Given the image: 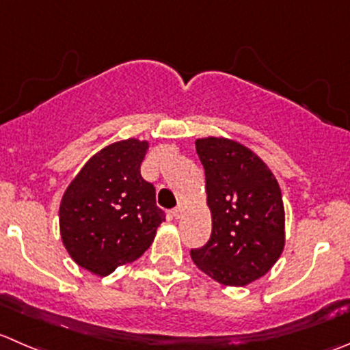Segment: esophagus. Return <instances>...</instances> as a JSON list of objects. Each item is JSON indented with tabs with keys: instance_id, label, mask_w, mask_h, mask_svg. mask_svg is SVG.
I'll list each match as a JSON object with an SVG mask.
<instances>
[{
	"instance_id": "34e87169",
	"label": "esophagus",
	"mask_w": 350,
	"mask_h": 350,
	"mask_svg": "<svg viewBox=\"0 0 350 350\" xmlns=\"http://www.w3.org/2000/svg\"><path fill=\"white\" fill-rule=\"evenodd\" d=\"M183 212H185V208H183L181 205L176 206V208L172 210V217H174V219H181V217H183Z\"/></svg>"
}]
</instances>
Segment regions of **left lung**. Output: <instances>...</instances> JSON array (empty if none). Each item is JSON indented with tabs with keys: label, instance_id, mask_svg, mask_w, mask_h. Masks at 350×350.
Segmentation results:
<instances>
[{
	"label": "left lung",
	"instance_id": "8db88e82",
	"mask_svg": "<svg viewBox=\"0 0 350 350\" xmlns=\"http://www.w3.org/2000/svg\"><path fill=\"white\" fill-rule=\"evenodd\" d=\"M205 169L212 236L191 260L203 273L229 287L265 275L286 246L282 191L269 165L251 148L224 137L198 138Z\"/></svg>",
	"mask_w": 350,
	"mask_h": 350
}]
</instances>
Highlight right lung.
<instances>
[{
  "mask_svg": "<svg viewBox=\"0 0 350 350\" xmlns=\"http://www.w3.org/2000/svg\"><path fill=\"white\" fill-rule=\"evenodd\" d=\"M147 140L116 142L85 162L59 203L61 241L71 260L106 277L138 260L164 222L155 188L140 174Z\"/></svg>",
  "mask_w": 350,
  "mask_h": 350,
  "instance_id": "obj_1",
  "label": "right lung"
}]
</instances>
